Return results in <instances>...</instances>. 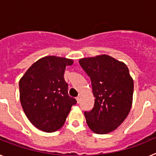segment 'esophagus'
Wrapping results in <instances>:
<instances>
[{
    "mask_svg": "<svg viewBox=\"0 0 156 156\" xmlns=\"http://www.w3.org/2000/svg\"><path fill=\"white\" fill-rule=\"evenodd\" d=\"M76 101H77V103H78V104H79L80 102V95H79V96H78V97L76 98Z\"/></svg>",
    "mask_w": 156,
    "mask_h": 156,
    "instance_id": "esophagus-1",
    "label": "esophagus"
}]
</instances>
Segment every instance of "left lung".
I'll use <instances>...</instances> for the list:
<instances>
[{
  "label": "left lung",
  "mask_w": 156,
  "mask_h": 156,
  "mask_svg": "<svg viewBox=\"0 0 156 156\" xmlns=\"http://www.w3.org/2000/svg\"><path fill=\"white\" fill-rule=\"evenodd\" d=\"M91 80L94 108L84 112L92 131L105 134L113 131L129 114L133 102V80L127 66L108 55L79 60Z\"/></svg>",
  "instance_id": "1"
}]
</instances>
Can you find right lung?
Instances as JSON below:
<instances>
[{"label": "right lung", "instance_id": "right-lung-1", "mask_svg": "<svg viewBox=\"0 0 156 156\" xmlns=\"http://www.w3.org/2000/svg\"><path fill=\"white\" fill-rule=\"evenodd\" d=\"M73 59L45 56L30 66L19 80V98L32 124L44 132H55L64 125L76 103L69 96L64 79L66 67Z\"/></svg>", "mask_w": 156, "mask_h": 156}]
</instances>
